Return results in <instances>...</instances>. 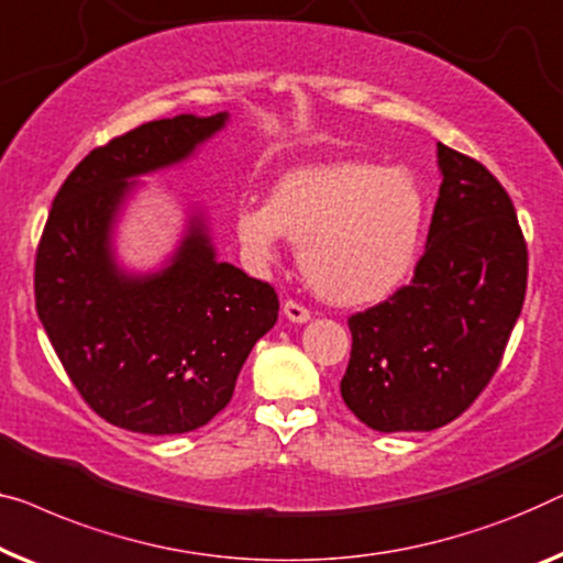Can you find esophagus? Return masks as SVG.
Wrapping results in <instances>:
<instances>
[{
	"mask_svg": "<svg viewBox=\"0 0 563 563\" xmlns=\"http://www.w3.org/2000/svg\"><path fill=\"white\" fill-rule=\"evenodd\" d=\"M284 317H287L289 322L301 324V322L309 320V309L301 307L299 301H295V299H287V301H284Z\"/></svg>",
	"mask_w": 563,
	"mask_h": 563,
	"instance_id": "esophagus-1",
	"label": "esophagus"
}]
</instances>
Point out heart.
<instances>
[{"label":"heart","instance_id":"heart-1","mask_svg":"<svg viewBox=\"0 0 563 563\" xmlns=\"http://www.w3.org/2000/svg\"><path fill=\"white\" fill-rule=\"evenodd\" d=\"M427 223V200L406 169L368 162L301 167L274 185L268 206L235 216V235L256 268L299 246L305 279L340 307L376 305L409 276Z\"/></svg>","mask_w":563,"mask_h":563}]
</instances>
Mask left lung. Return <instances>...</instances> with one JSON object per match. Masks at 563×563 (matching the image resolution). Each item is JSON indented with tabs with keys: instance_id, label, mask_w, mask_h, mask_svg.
<instances>
[{
	"instance_id": "left-lung-1",
	"label": "left lung",
	"mask_w": 563,
	"mask_h": 563,
	"mask_svg": "<svg viewBox=\"0 0 563 563\" xmlns=\"http://www.w3.org/2000/svg\"><path fill=\"white\" fill-rule=\"evenodd\" d=\"M442 173L427 251L409 287L347 320L342 401L376 431H431L470 409L523 309L528 249L487 167L437 144Z\"/></svg>"
}]
</instances>
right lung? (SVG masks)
Listing matches in <instances>:
<instances>
[{"mask_svg": "<svg viewBox=\"0 0 563 563\" xmlns=\"http://www.w3.org/2000/svg\"><path fill=\"white\" fill-rule=\"evenodd\" d=\"M225 121L180 113L136 126L80 159L53 200L37 317L73 386L113 427L162 437L208 423L279 317L272 284L218 262L200 213L159 272L129 274L111 249L136 177L187 159Z\"/></svg>", "mask_w": 563, "mask_h": 563, "instance_id": "obj_1", "label": "right lung"}]
</instances>
